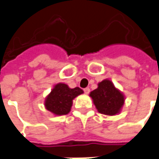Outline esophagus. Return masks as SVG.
<instances>
[{
  "label": "esophagus",
  "mask_w": 159,
  "mask_h": 159,
  "mask_svg": "<svg viewBox=\"0 0 159 159\" xmlns=\"http://www.w3.org/2000/svg\"><path fill=\"white\" fill-rule=\"evenodd\" d=\"M89 90H90V89H89V88H85V89H84V91L85 94H89Z\"/></svg>",
  "instance_id": "esophagus-1"
}]
</instances>
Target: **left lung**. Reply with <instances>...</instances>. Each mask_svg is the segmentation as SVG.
<instances>
[{"label":"left lung","instance_id":"8db88e82","mask_svg":"<svg viewBox=\"0 0 159 159\" xmlns=\"http://www.w3.org/2000/svg\"><path fill=\"white\" fill-rule=\"evenodd\" d=\"M89 96L92 98L98 111L107 116L120 113L125 101L123 94L109 80L100 82L97 89L89 93Z\"/></svg>","mask_w":159,"mask_h":159}]
</instances>
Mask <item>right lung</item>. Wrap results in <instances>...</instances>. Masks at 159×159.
Listing matches in <instances>:
<instances>
[{
	"instance_id": "obj_1",
	"label": "right lung",
	"mask_w": 159,
	"mask_h": 159,
	"mask_svg": "<svg viewBox=\"0 0 159 159\" xmlns=\"http://www.w3.org/2000/svg\"><path fill=\"white\" fill-rule=\"evenodd\" d=\"M84 91L75 87L70 89L66 84L58 83L52 88L45 100V108L56 116L66 115L71 110L73 100Z\"/></svg>"
}]
</instances>
